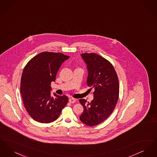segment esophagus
<instances>
[{
	"mask_svg": "<svg viewBox=\"0 0 157 157\" xmlns=\"http://www.w3.org/2000/svg\"><path fill=\"white\" fill-rule=\"evenodd\" d=\"M76 99H75V98H70V99H69V102L70 103H71V104L75 103V102H76Z\"/></svg>",
	"mask_w": 157,
	"mask_h": 157,
	"instance_id": "obj_1",
	"label": "esophagus"
}]
</instances>
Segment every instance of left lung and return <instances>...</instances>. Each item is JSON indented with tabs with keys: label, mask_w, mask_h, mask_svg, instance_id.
<instances>
[{
	"label": "left lung",
	"mask_w": 157,
	"mask_h": 157,
	"mask_svg": "<svg viewBox=\"0 0 157 157\" xmlns=\"http://www.w3.org/2000/svg\"><path fill=\"white\" fill-rule=\"evenodd\" d=\"M82 58L87 65L88 86L94 88V99L90 102L79 100L84 110L79 118L88 126H95L106 120L113 111L119 98L118 75L112 63L95 53H84Z\"/></svg>",
	"instance_id": "left-lung-1"
}]
</instances>
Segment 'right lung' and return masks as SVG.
I'll return each instance as SVG.
<instances>
[{"label":"right lung","instance_id":"right-lung-1","mask_svg":"<svg viewBox=\"0 0 157 157\" xmlns=\"http://www.w3.org/2000/svg\"><path fill=\"white\" fill-rule=\"evenodd\" d=\"M69 58L60 52H44L32 58L24 67L21 94L26 111L35 121L52 122L67 104V96L55 93L54 97L51 96V85L61 65Z\"/></svg>","mask_w":157,"mask_h":157}]
</instances>
